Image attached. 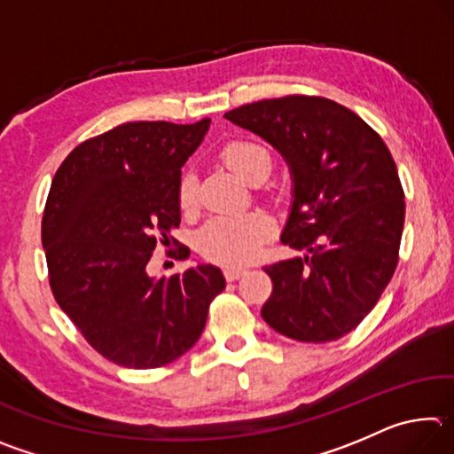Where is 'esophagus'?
<instances>
[{
	"mask_svg": "<svg viewBox=\"0 0 454 454\" xmlns=\"http://www.w3.org/2000/svg\"><path fill=\"white\" fill-rule=\"evenodd\" d=\"M244 274H246V268H238V266H226L224 268V278L228 282H234L238 278H242Z\"/></svg>",
	"mask_w": 454,
	"mask_h": 454,
	"instance_id": "34e87169",
	"label": "esophagus"
}]
</instances>
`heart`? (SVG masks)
<instances>
[{
	"mask_svg": "<svg viewBox=\"0 0 454 454\" xmlns=\"http://www.w3.org/2000/svg\"><path fill=\"white\" fill-rule=\"evenodd\" d=\"M220 158L242 178L262 180L270 168V152L252 140H230L220 150ZM178 206L184 216L198 210V180L188 172L178 184ZM272 234V222L262 212L224 214L212 218L200 230L198 250L206 260L224 266H242L262 252L264 242Z\"/></svg>",
	"mask_w": 454,
	"mask_h": 454,
	"instance_id": "obj_1",
	"label": "heart"
}]
</instances>
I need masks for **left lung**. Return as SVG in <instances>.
<instances>
[{"mask_svg":"<svg viewBox=\"0 0 454 454\" xmlns=\"http://www.w3.org/2000/svg\"><path fill=\"white\" fill-rule=\"evenodd\" d=\"M286 158L294 202L282 244L304 258L266 266L262 318L298 342L325 344L355 330L398 264L404 190L387 144L333 99L284 96L224 114Z\"/></svg>","mask_w":454,"mask_h":454,"instance_id":"8db88e82","label":"left lung"}]
</instances>
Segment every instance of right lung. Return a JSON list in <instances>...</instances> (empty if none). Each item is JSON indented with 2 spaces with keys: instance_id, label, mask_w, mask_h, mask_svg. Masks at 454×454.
Wrapping results in <instances>:
<instances>
[{
  "instance_id": "obj_1",
  "label": "right lung",
  "mask_w": 454,
  "mask_h": 454,
  "mask_svg": "<svg viewBox=\"0 0 454 454\" xmlns=\"http://www.w3.org/2000/svg\"><path fill=\"white\" fill-rule=\"evenodd\" d=\"M196 124L128 121L67 153L51 180L42 244L51 294L88 344L114 364L160 368L198 342L214 298L216 266L153 280L156 246L178 242L182 166L208 132ZM182 246L176 260L188 258Z\"/></svg>"
}]
</instances>
